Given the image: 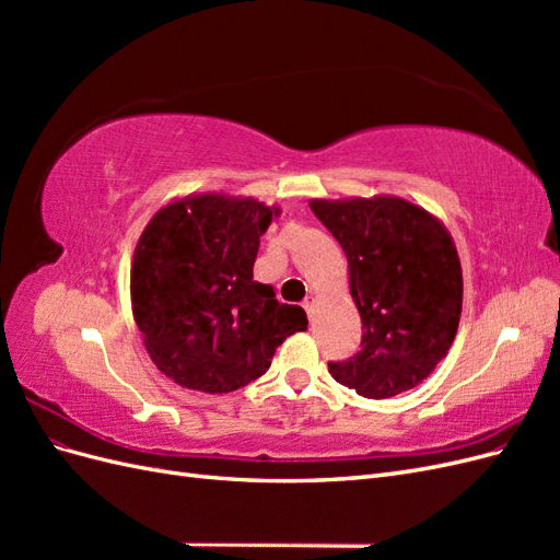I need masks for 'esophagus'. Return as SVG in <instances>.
<instances>
[{"instance_id":"esophagus-1","label":"esophagus","mask_w":560,"mask_h":560,"mask_svg":"<svg viewBox=\"0 0 560 560\" xmlns=\"http://www.w3.org/2000/svg\"><path fill=\"white\" fill-rule=\"evenodd\" d=\"M303 308H306L308 317L313 319V317H315V308H317V301H315V296H308L306 301H303Z\"/></svg>"}]
</instances>
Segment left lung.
<instances>
[{"label": "left lung", "instance_id": "left-lung-1", "mask_svg": "<svg viewBox=\"0 0 560 560\" xmlns=\"http://www.w3.org/2000/svg\"><path fill=\"white\" fill-rule=\"evenodd\" d=\"M348 257L362 350L329 362L334 381L366 399L413 389L442 362L463 313V268L446 226L397 196L311 200Z\"/></svg>", "mask_w": 560, "mask_h": 560}]
</instances>
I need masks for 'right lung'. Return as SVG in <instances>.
I'll use <instances>...</instances> for the list:
<instances>
[{"label":"right lung","mask_w":560,"mask_h":560,"mask_svg":"<svg viewBox=\"0 0 560 560\" xmlns=\"http://www.w3.org/2000/svg\"><path fill=\"white\" fill-rule=\"evenodd\" d=\"M278 214L254 198L198 194L167 202L144 226L130 268L132 317L151 362L177 385L233 393L266 374L287 336L306 331L301 306L252 280Z\"/></svg>","instance_id":"1"}]
</instances>
